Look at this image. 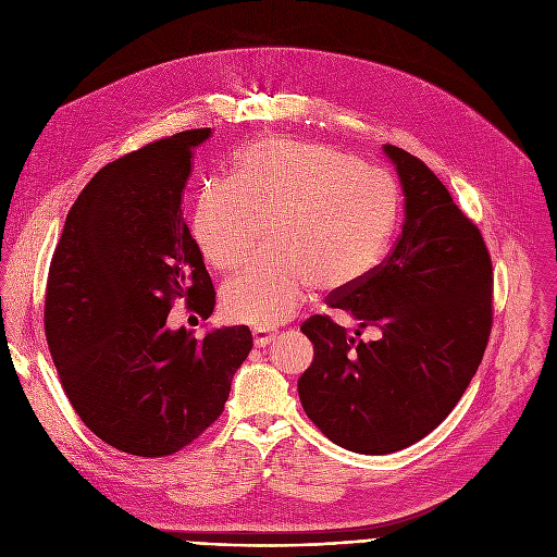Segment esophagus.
I'll use <instances>...</instances> for the list:
<instances>
[{
  "label": "esophagus",
  "mask_w": 557,
  "mask_h": 557,
  "mask_svg": "<svg viewBox=\"0 0 557 557\" xmlns=\"http://www.w3.org/2000/svg\"><path fill=\"white\" fill-rule=\"evenodd\" d=\"M275 337H277V331L262 329V326L253 329V344H256V348H264V346H269Z\"/></svg>",
  "instance_id": "34e87169"
}]
</instances>
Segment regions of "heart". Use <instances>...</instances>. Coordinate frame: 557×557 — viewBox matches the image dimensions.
I'll list each match as a JSON object with an SVG mask.
<instances>
[{"label":"heart","mask_w":557,"mask_h":557,"mask_svg":"<svg viewBox=\"0 0 557 557\" xmlns=\"http://www.w3.org/2000/svg\"><path fill=\"white\" fill-rule=\"evenodd\" d=\"M396 222V191L381 172L320 143L269 138L235 156L231 183L211 181L194 207V237L218 271L240 269L267 237L271 249L222 288L233 322H286L317 290H348L381 260Z\"/></svg>","instance_id":"b5f03b06"}]
</instances>
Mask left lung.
<instances>
[{
    "mask_svg": "<svg viewBox=\"0 0 557 557\" xmlns=\"http://www.w3.org/2000/svg\"><path fill=\"white\" fill-rule=\"evenodd\" d=\"M406 196L389 256L329 299L376 342L312 314L301 333L314 359L297 389L306 417L333 443L392 454L428 436L460 401L492 333L494 271L483 235L417 156L383 145Z\"/></svg>",
    "mask_w": 557,
    "mask_h": 557,
    "instance_id": "left-lung-1",
    "label": "left lung"
}]
</instances>
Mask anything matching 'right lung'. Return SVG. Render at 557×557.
Returning a JSON list of instances; mask_svg holds the SVG:
<instances>
[{
	"label": "right lung",
	"instance_id": "right-lung-1",
	"mask_svg": "<svg viewBox=\"0 0 557 557\" xmlns=\"http://www.w3.org/2000/svg\"><path fill=\"white\" fill-rule=\"evenodd\" d=\"M209 136L187 129L106 165L72 205L48 271L44 329L63 392L101 441L134 456L198 438L253 348L247 326L205 339L168 329L174 299L202 320L215 306L181 209L194 147Z\"/></svg>",
	"mask_w": 557,
	"mask_h": 557
}]
</instances>
